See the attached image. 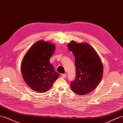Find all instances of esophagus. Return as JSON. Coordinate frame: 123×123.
I'll return each instance as SVG.
<instances>
[{
    "instance_id": "obj_1",
    "label": "esophagus",
    "mask_w": 123,
    "mask_h": 123,
    "mask_svg": "<svg viewBox=\"0 0 123 123\" xmlns=\"http://www.w3.org/2000/svg\"><path fill=\"white\" fill-rule=\"evenodd\" d=\"M66 77H67V75H66L65 74H63L61 75V77L62 78H66Z\"/></svg>"
}]
</instances>
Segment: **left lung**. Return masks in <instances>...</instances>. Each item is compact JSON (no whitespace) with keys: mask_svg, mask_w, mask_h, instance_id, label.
Returning a JSON list of instances; mask_svg holds the SVG:
<instances>
[{"mask_svg":"<svg viewBox=\"0 0 123 123\" xmlns=\"http://www.w3.org/2000/svg\"><path fill=\"white\" fill-rule=\"evenodd\" d=\"M68 49L75 56L76 78L71 83V89L78 95H85L95 89L102 80L103 66L99 55L87 43L72 40Z\"/></svg>","mask_w":123,"mask_h":123,"instance_id":"1","label":"left lung"}]
</instances>
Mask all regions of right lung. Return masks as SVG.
I'll use <instances>...</instances> for the list:
<instances>
[{
  "instance_id": "1",
  "label": "right lung",
  "mask_w": 123,
  "mask_h": 123,
  "mask_svg": "<svg viewBox=\"0 0 123 123\" xmlns=\"http://www.w3.org/2000/svg\"><path fill=\"white\" fill-rule=\"evenodd\" d=\"M55 50V44L40 40L31 46L24 55L21 70L25 82L34 91L43 93L50 89L59 76L50 63Z\"/></svg>"
}]
</instances>
